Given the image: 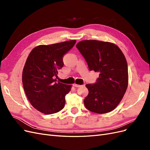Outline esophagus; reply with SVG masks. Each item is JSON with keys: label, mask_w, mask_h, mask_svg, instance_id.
I'll return each mask as SVG.
<instances>
[{"label": "esophagus", "mask_w": 150, "mask_h": 150, "mask_svg": "<svg viewBox=\"0 0 150 150\" xmlns=\"http://www.w3.org/2000/svg\"><path fill=\"white\" fill-rule=\"evenodd\" d=\"M84 85H80V84H74V86L76 88H80V87H82Z\"/></svg>", "instance_id": "obj_1"}]
</instances>
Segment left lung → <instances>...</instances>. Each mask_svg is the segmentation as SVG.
Listing matches in <instances>:
<instances>
[{
	"instance_id": "8db88e82",
	"label": "left lung",
	"mask_w": 150,
	"mask_h": 150,
	"mask_svg": "<svg viewBox=\"0 0 150 150\" xmlns=\"http://www.w3.org/2000/svg\"><path fill=\"white\" fill-rule=\"evenodd\" d=\"M76 47L90 71L99 72L96 83L86 84L89 94L84 100L90 111L103 114L112 111L123 98L128 85V64L116 44L96 40H84Z\"/></svg>"
}]
</instances>
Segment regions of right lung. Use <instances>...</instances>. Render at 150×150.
<instances>
[{
	"label": "right lung",
	"mask_w": 150,
	"mask_h": 150,
	"mask_svg": "<svg viewBox=\"0 0 150 150\" xmlns=\"http://www.w3.org/2000/svg\"><path fill=\"white\" fill-rule=\"evenodd\" d=\"M76 40L34 47L27 58L22 71V84L31 105L45 115L62 110L71 85L56 82L58 70L64 66V54Z\"/></svg>",
	"instance_id": "obj_1"
}]
</instances>
